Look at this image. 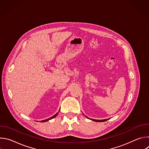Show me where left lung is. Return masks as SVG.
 Returning a JSON list of instances; mask_svg holds the SVG:
<instances>
[{"instance_id":"8db88e82","label":"left lung","mask_w":149,"mask_h":149,"mask_svg":"<svg viewBox=\"0 0 149 149\" xmlns=\"http://www.w3.org/2000/svg\"><path fill=\"white\" fill-rule=\"evenodd\" d=\"M86 117L87 118H88V119H90V120H93V121H96V122H103V121H107V120H109V119H110V118H107V119H104V120H94V119H91V118H88V117H87L86 116Z\"/></svg>"}]
</instances>
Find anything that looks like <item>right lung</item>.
Listing matches in <instances>:
<instances>
[{
	"label": "right lung",
	"instance_id": "add662e5",
	"mask_svg": "<svg viewBox=\"0 0 149 149\" xmlns=\"http://www.w3.org/2000/svg\"><path fill=\"white\" fill-rule=\"evenodd\" d=\"M58 113H56L54 116H53L52 117H50V118H48V119H46V120H42V121H40V122H46V121H49V120H51V119H52V118H55V117L58 115Z\"/></svg>",
	"mask_w": 149,
	"mask_h": 149
}]
</instances>
